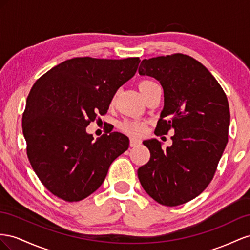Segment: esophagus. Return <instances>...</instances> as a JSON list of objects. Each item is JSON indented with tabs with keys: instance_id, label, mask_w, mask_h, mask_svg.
Here are the masks:
<instances>
[{
	"instance_id": "esophagus-1",
	"label": "esophagus",
	"mask_w": 250,
	"mask_h": 250,
	"mask_svg": "<svg viewBox=\"0 0 250 250\" xmlns=\"http://www.w3.org/2000/svg\"><path fill=\"white\" fill-rule=\"evenodd\" d=\"M141 144V141L139 140V139H136V138H131V140H130V146H132V147H134V146H137L138 145H140Z\"/></svg>"
}]
</instances>
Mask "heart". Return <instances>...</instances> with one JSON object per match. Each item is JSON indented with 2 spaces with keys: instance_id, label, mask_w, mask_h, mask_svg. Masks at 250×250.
<instances>
[{
  "instance_id": "b5f03b06",
  "label": "heart",
  "mask_w": 250,
  "mask_h": 250,
  "mask_svg": "<svg viewBox=\"0 0 250 250\" xmlns=\"http://www.w3.org/2000/svg\"><path fill=\"white\" fill-rule=\"evenodd\" d=\"M157 84L155 82L153 81H142L139 83L138 88L140 93L144 96V98L152 91L153 88L157 87ZM120 129L123 130L125 133H126L130 136H134V137H138L144 135L145 132L146 131V124L145 121H140V120H126L125 123L121 124Z\"/></svg>"
}]
</instances>
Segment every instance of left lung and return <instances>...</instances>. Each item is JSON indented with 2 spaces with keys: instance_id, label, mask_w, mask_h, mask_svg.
Listing matches in <instances>:
<instances>
[{
  "instance_id": "1",
  "label": "left lung",
  "mask_w": 250,
  "mask_h": 250,
  "mask_svg": "<svg viewBox=\"0 0 250 250\" xmlns=\"http://www.w3.org/2000/svg\"><path fill=\"white\" fill-rule=\"evenodd\" d=\"M138 72L159 81L165 106L155 134L174 130L173 145L144 141L151 157L137 174L142 188L166 206L187 203L208 188L228 141L225 92L201 62L182 53L144 60Z\"/></svg>"
}]
</instances>
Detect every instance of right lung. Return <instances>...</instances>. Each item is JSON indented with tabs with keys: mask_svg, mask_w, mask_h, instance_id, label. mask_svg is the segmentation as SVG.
I'll use <instances>...</instances> for the list:
<instances>
[{
	"mask_svg": "<svg viewBox=\"0 0 250 250\" xmlns=\"http://www.w3.org/2000/svg\"><path fill=\"white\" fill-rule=\"evenodd\" d=\"M139 62V58H74L34 83L23 113V134L33 170L54 196L67 202L87 198L129 147L124 134H104L94 141L85 127L108 112L114 95L135 75Z\"/></svg>",
	"mask_w": 250,
	"mask_h": 250,
	"instance_id": "obj_1",
	"label": "right lung"
}]
</instances>
